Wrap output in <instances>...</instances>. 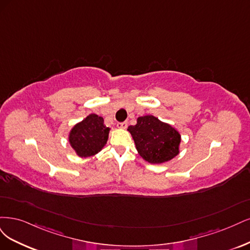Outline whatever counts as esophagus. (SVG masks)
Here are the masks:
<instances>
[{"label": "esophagus", "instance_id": "34e87169", "mask_svg": "<svg viewBox=\"0 0 250 250\" xmlns=\"http://www.w3.org/2000/svg\"><path fill=\"white\" fill-rule=\"evenodd\" d=\"M117 126L120 128H125L127 126V122H123V123H118Z\"/></svg>", "mask_w": 250, "mask_h": 250}]
</instances>
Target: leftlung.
<instances>
[{"label": "left lung", "instance_id": "1", "mask_svg": "<svg viewBox=\"0 0 250 250\" xmlns=\"http://www.w3.org/2000/svg\"><path fill=\"white\" fill-rule=\"evenodd\" d=\"M127 130L139 155L149 163H164L179 154L180 133L155 116L138 117L137 124L128 126Z\"/></svg>", "mask_w": 250, "mask_h": 250}]
</instances>
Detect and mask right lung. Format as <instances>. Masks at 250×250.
<instances>
[{
	"label": "right lung",
	"mask_w": 250,
	"mask_h": 250,
	"mask_svg": "<svg viewBox=\"0 0 250 250\" xmlns=\"http://www.w3.org/2000/svg\"><path fill=\"white\" fill-rule=\"evenodd\" d=\"M110 128L104 125V119L90 114L76 125L69 134L70 146L80 157L93 156L104 147L108 140Z\"/></svg>",
	"instance_id": "add662e5"
}]
</instances>
